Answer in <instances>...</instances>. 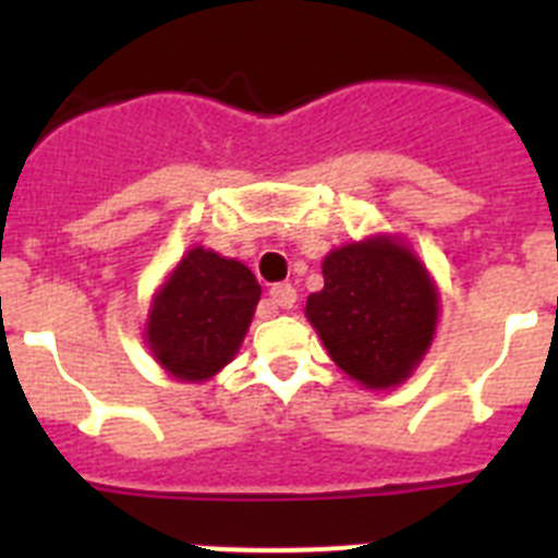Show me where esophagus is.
Wrapping results in <instances>:
<instances>
[{"label": "esophagus", "instance_id": "1", "mask_svg": "<svg viewBox=\"0 0 558 558\" xmlns=\"http://www.w3.org/2000/svg\"><path fill=\"white\" fill-rule=\"evenodd\" d=\"M268 302L274 304V307H282V310H290L295 304V288L293 284H274V288L268 290Z\"/></svg>", "mask_w": 558, "mask_h": 558}]
</instances>
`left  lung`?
<instances>
[{
  "instance_id": "8db88e82",
  "label": "left lung",
  "mask_w": 558,
  "mask_h": 558,
  "mask_svg": "<svg viewBox=\"0 0 558 558\" xmlns=\"http://www.w3.org/2000/svg\"><path fill=\"white\" fill-rule=\"evenodd\" d=\"M307 318L349 377L391 388L430 347L438 295L405 245L377 236L324 259V290L307 299Z\"/></svg>"
}]
</instances>
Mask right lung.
<instances>
[{
	"label": "right lung",
	"mask_w": 558,
	"mask_h": 558,
	"mask_svg": "<svg viewBox=\"0 0 558 558\" xmlns=\"http://www.w3.org/2000/svg\"><path fill=\"white\" fill-rule=\"evenodd\" d=\"M256 302L259 284L243 263L192 248L153 302L147 347L172 377H211L243 343Z\"/></svg>",
	"instance_id": "add662e5"
}]
</instances>
